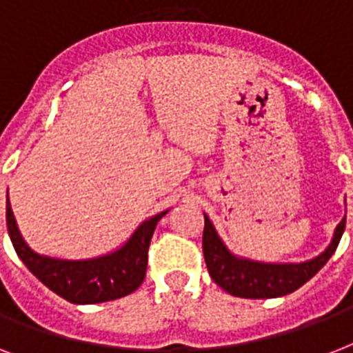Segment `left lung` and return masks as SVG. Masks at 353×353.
<instances>
[{"label": "left lung", "instance_id": "8db88e82", "mask_svg": "<svg viewBox=\"0 0 353 353\" xmlns=\"http://www.w3.org/2000/svg\"><path fill=\"white\" fill-rule=\"evenodd\" d=\"M346 218L335 229L334 240L328 249L302 263H260L236 258L229 252L220 236L216 234L214 227L205 216L203 229V256L209 274L221 290L229 295L241 299H274L293 293L304 285L307 280L319 273V269L328 262L334 254L343 232H345Z\"/></svg>", "mask_w": 353, "mask_h": 353}]
</instances>
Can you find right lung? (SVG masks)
<instances>
[{"instance_id": "add662e5", "label": "right lung", "mask_w": 353, "mask_h": 353, "mask_svg": "<svg viewBox=\"0 0 353 353\" xmlns=\"http://www.w3.org/2000/svg\"><path fill=\"white\" fill-rule=\"evenodd\" d=\"M166 214L150 218L133 232L124 247L93 260H57L30 251L18 231L7 198V229L14 249L30 273L58 296L73 304H99L126 296L143 284L148 265V247L157 221Z\"/></svg>"}]
</instances>
